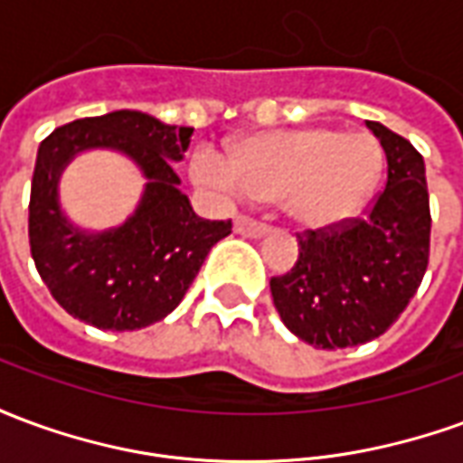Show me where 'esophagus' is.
I'll use <instances>...</instances> for the list:
<instances>
[{
	"instance_id": "1",
	"label": "esophagus",
	"mask_w": 463,
	"mask_h": 463,
	"mask_svg": "<svg viewBox=\"0 0 463 463\" xmlns=\"http://www.w3.org/2000/svg\"><path fill=\"white\" fill-rule=\"evenodd\" d=\"M235 232H238V235H245V238H262V235L268 232V225L241 215V218H235Z\"/></svg>"
}]
</instances>
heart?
Segmentation results:
<instances>
[{"instance_id":"obj_1","label":"heart","mask_w":463,"mask_h":463,"mask_svg":"<svg viewBox=\"0 0 463 463\" xmlns=\"http://www.w3.org/2000/svg\"><path fill=\"white\" fill-rule=\"evenodd\" d=\"M191 171L218 193L280 198L292 222L327 231L364 208L382 171V153L367 133L307 126L248 136L232 146L231 163L213 148H201Z\"/></svg>"}]
</instances>
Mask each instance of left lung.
Wrapping results in <instances>:
<instances>
[{
    "instance_id": "left-lung-1",
    "label": "left lung",
    "mask_w": 463,
    "mask_h": 463,
    "mask_svg": "<svg viewBox=\"0 0 463 463\" xmlns=\"http://www.w3.org/2000/svg\"><path fill=\"white\" fill-rule=\"evenodd\" d=\"M367 126L387 153L384 191L364 218L298 235V262L270 280L280 320L312 347H357L384 335L427 272L431 215L424 158L387 126Z\"/></svg>"
}]
</instances>
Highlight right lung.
Returning <instances> with one entry per match:
<instances>
[{
    "instance_id": "1",
    "label": "right lung",
    "mask_w": 463,
    "mask_h": 463,
    "mask_svg": "<svg viewBox=\"0 0 463 463\" xmlns=\"http://www.w3.org/2000/svg\"><path fill=\"white\" fill-rule=\"evenodd\" d=\"M191 136V126L123 109L66 123L42 141L29 245L42 280L71 317L111 332L163 320L178 307L213 245L231 235V221H203L181 193L173 163L183 161ZM91 147L128 155L149 181L132 218L104 233L76 229L58 205L61 171Z\"/></svg>"
}]
</instances>
